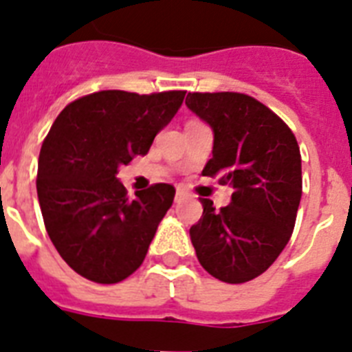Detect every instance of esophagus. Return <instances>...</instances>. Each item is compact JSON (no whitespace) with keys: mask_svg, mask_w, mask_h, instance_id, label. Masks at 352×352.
<instances>
[{"mask_svg":"<svg viewBox=\"0 0 352 352\" xmlns=\"http://www.w3.org/2000/svg\"><path fill=\"white\" fill-rule=\"evenodd\" d=\"M184 197H186L184 190H177V193H175V200H181V199H184Z\"/></svg>","mask_w":352,"mask_h":352,"instance_id":"34e87169","label":"esophagus"}]
</instances>
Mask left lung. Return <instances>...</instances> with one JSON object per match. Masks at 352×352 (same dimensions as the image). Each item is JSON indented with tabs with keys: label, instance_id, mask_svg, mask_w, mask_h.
Instances as JSON below:
<instances>
[{
	"label": "left lung",
	"instance_id": "left-lung-1",
	"mask_svg": "<svg viewBox=\"0 0 352 352\" xmlns=\"http://www.w3.org/2000/svg\"><path fill=\"white\" fill-rule=\"evenodd\" d=\"M186 105L214 135L202 175L232 188L220 211L200 199L191 243L212 277L247 283L276 261L294 232L302 195L299 144L285 121L249 94L188 93Z\"/></svg>",
	"mask_w": 352,
	"mask_h": 352
}]
</instances>
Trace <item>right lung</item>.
<instances>
[{
  "label": "right lung",
  "mask_w": 352,
  "mask_h": 352,
  "mask_svg": "<svg viewBox=\"0 0 352 352\" xmlns=\"http://www.w3.org/2000/svg\"><path fill=\"white\" fill-rule=\"evenodd\" d=\"M186 91H100L71 102L43 143L37 197L50 240L76 274L114 285L134 274L175 188L153 184L129 199L118 168L146 155Z\"/></svg>",
  "instance_id": "obj_1"
}]
</instances>
